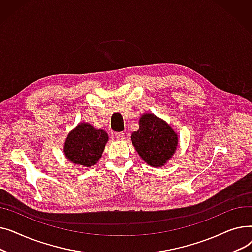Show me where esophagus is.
Returning a JSON list of instances; mask_svg holds the SVG:
<instances>
[{
  "instance_id": "34e87169",
  "label": "esophagus",
  "mask_w": 252,
  "mask_h": 252,
  "mask_svg": "<svg viewBox=\"0 0 252 252\" xmlns=\"http://www.w3.org/2000/svg\"><path fill=\"white\" fill-rule=\"evenodd\" d=\"M115 138L117 140H125L126 139V135L122 131H118V133H115Z\"/></svg>"
}]
</instances>
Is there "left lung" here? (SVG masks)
Here are the masks:
<instances>
[{"mask_svg": "<svg viewBox=\"0 0 252 252\" xmlns=\"http://www.w3.org/2000/svg\"><path fill=\"white\" fill-rule=\"evenodd\" d=\"M140 128L131 134V142L142 157L151 166H161L173 156L178 137L175 130L153 114L140 118Z\"/></svg>", "mask_w": 252, "mask_h": 252, "instance_id": "8db88e82", "label": "left lung"}]
</instances>
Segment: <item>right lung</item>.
I'll return each mask as SVG.
<instances>
[{
	"label": "right lung",
	"mask_w": 252,
	"mask_h": 252,
	"mask_svg": "<svg viewBox=\"0 0 252 252\" xmlns=\"http://www.w3.org/2000/svg\"><path fill=\"white\" fill-rule=\"evenodd\" d=\"M108 135L103 129H96L89 124H81L66 138L64 153L75 164L92 166L100 159Z\"/></svg>",
	"instance_id": "1"
}]
</instances>
